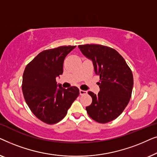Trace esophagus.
<instances>
[{
    "instance_id": "obj_1",
    "label": "esophagus",
    "mask_w": 157,
    "mask_h": 157,
    "mask_svg": "<svg viewBox=\"0 0 157 157\" xmlns=\"http://www.w3.org/2000/svg\"><path fill=\"white\" fill-rule=\"evenodd\" d=\"M79 93H80V95H85V94H87V91L80 89V90H79Z\"/></svg>"
}]
</instances>
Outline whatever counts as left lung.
Returning a JSON list of instances; mask_svg holds the SVG:
<instances>
[{
	"label": "left lung",
	"instance_id": "obj_1",
	"mask_svg": "<svg viewBox=\"0 0 157 157\" xmlns=\"http://www.w3.org/2000/svg\"><path fill=\"white\" fill-rule=\"evenodd\" d=\"M83 55L93 62L100 76L98 94L89 91L92 103L86 107L89 117L101 124L113 121L123 112L132 96L134 78L132 70L115 49L98 44L78 46Z\"/></svg>",
	"mask_w": 157,
	"mask_h": 157
}]
</instances>
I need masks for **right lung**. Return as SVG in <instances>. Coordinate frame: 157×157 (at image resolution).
Wrapping results in <instances>:
<instances>
[{
    "label": "right lung",
    "mask_w": 157,
    "mask_h": 157,
    "mask_svg": "<svg viewBox=\"0 0 157 157\" xmlns=\"http://www.w3.org/2000/svg\"><path fill=\"white\" fill-rule=\"evenodd\" d=\"M75 48L63 46L42 51L23 72L22 91L25 102L32 113L46 124H56L63 119L79 95L77 87L63 89L56 81L63 72L64 59Z\"/></svg>",
    "instance_id": "obj_1"
}]
</instances>
